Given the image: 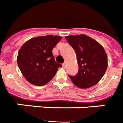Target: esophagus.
<instances>
[{
    "mask_svg": "<svg viewBox=\"0 0 123 123\" xmlns=\"http://www.w3.org/2000/svg\"><path fill=\"white\" fill-rule=\"evenodd\" d=\"M67 63L65 62H64V63L62 64V67H63L64 68H66L67 67Z\"/></svg>",
    "mask_w": 123,
    "mask_h": 123,
    "instance_id": "34e87169",
    "label": "esophagus"
}]
</instances>
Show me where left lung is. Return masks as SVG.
<instances>
[{"label":"left lung","mask_w":123,"mask_h":123,"mask_svg":"<svg viewBox=\"0 0 123 123\" xmlns=\"http://www.w3.org/2000/svg\"><path fill=\"white\" fill-rule=\"evenodd\" d=\"M67 41L73 48L79 64L75 76L68 75L72 82L80 88H88L99 82L106 72L108 62L104 48L85 35L67 36Z\"/></svg>","instance_id":"obj_1"}]
</instances>
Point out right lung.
<instances>
[{
    "instance_id": "right-lung-1",
    "label": "right lung",
    "mask_w": 123,
    "mask_h": 123,
    "mask_svg": "<svg viewBox=\"0 0 123 123\" xmlns=\"http://www.w3.org/2000/svg\"><path fill=\"white\" fill-rule=\"evenodd\" d=\"M62 37L47 35L32 38L20 47L17 64L21 73L30 83L43 86L52 80L61 64L57 63L53 49Z\"/></svg>"
}]
</instances>
